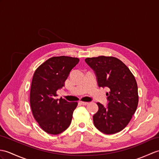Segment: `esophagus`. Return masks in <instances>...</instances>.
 I'll return each instance as SVG.
<instances>
[{
	"mask_svg": "<svg viewBox=\"0 0 159 159\" xmlns=\"http://www.w3.org/2000/svg\"><path fill=\"white\" fill-rule=\"evenodd\" d=\"M80 104H82V105H84V106H86V105H87L88 104H89V102H80Z\"/></svg>",
	"mask_w": 159,
	"mask_h": 159,
	"instance_id": "obj_1",
	"label": "esophagus"
}]
</instances>
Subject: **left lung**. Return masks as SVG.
Returning a JSON list of instances; mask_svg holds the SVG:
<instances>
[{
    "instance_id": "8db88e82",
    "label": "left lung",
    "mask_w": 159,
    "mask_h": 159,
    "mask_svg": "<svg viewBox=\"0 0 159 159\" xmlns=\"http://www.w3.org/2000/svg\"><path fill=\"white\" fill-rule=\"evenodd\" d=\"M85 61L95 71L98 86L110 89L106 93L108 106L97 103L98 111L93 116L95 127L105 134H116L129 124L137 109L139 96L135 76L116 57L102 55L87 57Z\"/></svg>"
}]
</instances>
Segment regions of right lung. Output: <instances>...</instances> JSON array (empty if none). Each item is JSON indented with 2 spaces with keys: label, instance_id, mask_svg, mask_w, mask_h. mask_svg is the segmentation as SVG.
<instances>
[{
  "label": "right lung",
  "instance_id": "right-lung-1",
  "mask_svg": "<svg viewBox=\"0 0 159 159\" xmlns=\"http://www.w3.org/2000/svg\"><path fill=\"white\" fill-rule=\"evenodd\" d=\"M79 61L77 57H52L39 66L34 73L30 103L34 119L47 134H60L71 123L78 103L55 97L57 90L64 86L70 72Z\"/></svg>",
  "mask_w": 159,
  "mask_h": 159
}]
</instances>
